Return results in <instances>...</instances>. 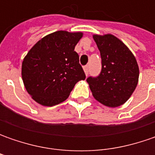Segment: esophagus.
<instances>
[{
  "label": "esophagus",
  "instance_id": "1",
  "mask_svg": "<svg viewBox=\"0 0 155 155\" xmlns=\"http://www.w3.org/2000/svg\"><path fill=\"white\" fill-rule=\"evenodd\" d=\"M84 73H85V75H88V73H89V66L88 65H85V66H84Z\"/></svg>",
  "mask_w": 155,
  "mask_h": 155
}]
</instances>
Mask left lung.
<instances>
[{"label":"left lung","mask_w":155,"mask_h":155,"mask_svg":"<svg viewBox=\"0 0 155 155\" xmlns=\"http://www.w3.org/2000/svg\"><path fill=\"white\" fill-rule=\"evenodd\" d=\"M102 58L98 77L87 78L93 97L107 107L116 108L128 101L139 79L135 57L122 40L112 34H94Z\"/></svg>","instance_id":"1"}]
</instances>
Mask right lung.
<instances>
[{"label": "right lung", "instance_id": "1", "mask_svg": "<svg viewBox=\"0 0 155 155\" xmlns=\"http://www.w3.org/2000/svg\"><path fill=\"white\" fill-rule=\"evenodd\" d=\"M83 33L57 31L39 39L27 52L21 66L25 88L43 106H54L68 98L75 84L85 79L75 46Z\"/></svg>", "mask_w": 155, "mask_h": 155}]
</instances>
